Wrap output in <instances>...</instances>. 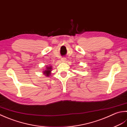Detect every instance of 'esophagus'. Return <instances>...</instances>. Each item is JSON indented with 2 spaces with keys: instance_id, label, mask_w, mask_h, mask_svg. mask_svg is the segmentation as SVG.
<instances>
[{
  "instance_id": "1",
  "label": "esophagus",
  "mask_w": 127,
  "mask_h": 127,
  "mask_svg": "<svg viewBox=\"0 0 127 127\" xmlns=\"http://www.w3.org/2000/svg\"><path fill=\"white\" fill-rule=\"evenodd\" d=\"M66 61H67V60H66V59H65V58H62L61 59V61L63 62V63H66Z\"/></svg>"
}]
</instances>
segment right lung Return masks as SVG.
<instances>
[{"label": "right lung", "mask_w": 127, "mask_h": 127, "mask_svg": "<svg viewBox=\"0 0 127 127\" xmlns=\"http://www.w3.org/2000/svg\"><path fill=\"white\" fill-rule=\"evenodd\" d=\"M53 66H51L50 65L46 66L45 69H43V74L46 77H49L50 76L51 74V71H52V69H53Z\"/></svg>", "instance_id": "obj_1"}]
</instances>
